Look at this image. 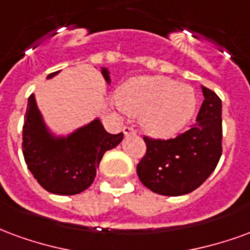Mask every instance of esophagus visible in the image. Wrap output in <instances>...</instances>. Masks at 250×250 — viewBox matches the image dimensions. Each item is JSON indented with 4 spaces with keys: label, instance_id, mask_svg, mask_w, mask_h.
Wrapping results in <instances>:
<instances>
[{
    "label": "esophagus",
    "instance_id": "1",
    "mask_svg": "<svg viewBox=\"0 0 250 250\" xmlns=\"http://www.w3.org/2000/svg\"><path fill=\"white\" fill-rule=\"evenodd\" d=\"M123 132L124 134H132V133H136V130L132 126H124Z\"/></svg>",
    "mask_w": 250,
    "mask_h": 250
}]
</instances>
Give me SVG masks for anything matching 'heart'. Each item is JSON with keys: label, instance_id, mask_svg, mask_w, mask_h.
<instances>
[{"label": "heart", "instance_id": "b5f03b06", "mask_svg": "<svg viewBox=\"0 0 250 250\" xmlns=\"http://www.w3.org/2000/svg\"><path fill=\"white\" fill-rule=\"evenodd\" d=\"M118 100L132 114L145 112L144 127L157 138L176 136L196 109L192 89L167 77L134 78L121 87Z\"/></svg>", "mask_w": 250, "mask_h": 250}]
</instances>
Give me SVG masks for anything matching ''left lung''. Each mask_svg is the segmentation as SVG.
I'll list each match as a JSON object with an SVG mask.
<instances>
[{
  "instance_id": "left-lung-1",
  "label": "left lung",
  "mask_w": 250,
  "mask_h": 250,
  "mask_svg": "<svg viewBox=\"0 0 250 250\" xmlns=\"http://www.w3.org/2000/svg\"><path fill=\"white\" fill-rule=\"evenodd\" d=\"M204 103L196 123L169 140L144 136L146 152L137 164L140 181L163 196H181L205 183L222 153V104L202 86Z\"/></svg>"
}]
</instances>
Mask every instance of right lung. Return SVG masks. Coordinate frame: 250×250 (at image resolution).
I'll list each match as a JSON object with an SVG mask.
<instances>
[{
    "instance_id": "obj_1",
    "label": "right lung",
    "mask_w": 250,
    "mask_h": 250,
    "mask_svg": "<svg viewBox=\"0 0 250 250\" xmlns=\"http://www.w3.org/2000/svg\"><path fill=\"white\" fill-rule=\"evenodd\" d=\"M101 72L110 83L106 67ZM123 137L124 133L110 134L100 120H94L67 137L56 138L45 126L34 96L29 97L22 126L23 158L34 178L48 192L62 196L83 192L94 181L105 152L117 146Z\"/></svg>"
}]
</instances>
